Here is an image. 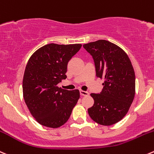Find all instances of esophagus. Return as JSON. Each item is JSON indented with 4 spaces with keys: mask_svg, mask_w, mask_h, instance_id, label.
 Here are the masks:
<instances>
[{
    "mask_svg": "<svg viewBox=\"0 0 154 154\" xmlns=\"http://www.w3.org/2000/svg\"><path fill=\"white\" fill-rule=\"evenodd\" d=\"M80 93L82 96H88L89 95V93L86 91H83V90H80Z\"/></svg>",
    "mask_w": 154,
    "mask_h": 154,
    "instance_id": "1",
    "label": "esophagus"
}]
</instances>
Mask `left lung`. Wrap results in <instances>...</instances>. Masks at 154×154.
I'll return each instance as SVG.
<instances>
[{
    "instance_id": "obj_1",
    "label": "left lung",
    "mask_w": 154,
    "mask_h": 154,
    "mask_svg": "<svg viewBox=\"0 0 154 154\" xmlns=\"http://www.w3.org/2000/svg\"><path fill=\"white\" fill-rule=\"evenodd\" d=\"M92 56L96 76L104 80L100 94L91 93L94 99L88 109L95 123L110 126L126 116L135 94V75L126 52L116 44L98 40L83 45Z\"/></svg>"
}]
</instances>
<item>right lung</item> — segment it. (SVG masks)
<instances>
[{
    "instance_id": "add662e5",
    "label": "right lung",
    "mask_w": 154,
    "mask_h": 154,
    "mask_svg": "<svg viewBox=\"0 0 154 154\" xmlns=\"http://www.w3.org/2000/svg\"><path fill=\"white\" fill-rule=\"evenodd\" d=\"M82 45L50 44L36 50L25 67L22 80L25 102L36 121L59 128L69 119L80 98V91L57 86L65 80L68 63Z\"/></svg>"
}]
</instances>
